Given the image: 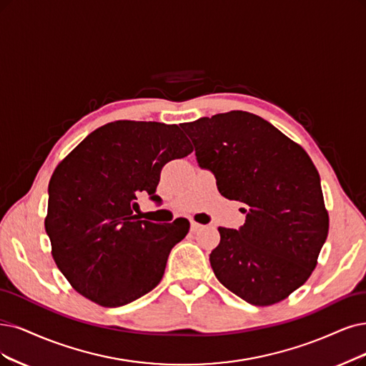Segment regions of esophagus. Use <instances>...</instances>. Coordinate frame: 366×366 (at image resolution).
I'll use <instances>...</instances> for the list:
<instances>
[{"mask_svg": "<svg viewBox=\"0 0 366 366\" xmlns=\"http://www.w3.org/2000/svg\"><path fill=\"white\" fill-rule=\"evenodd\" d=\"M204 227L202 224H199V223H196V222H192V224H190V229H192V232H197V231H200V229Z\"/></svg>", "mask_w": 366, "mask_h": 366, "instance_id": "esophagus-1", "label": "esophagus"}]
</instances>
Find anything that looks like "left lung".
<instances>
[{
  "label": "left lung",
  "instance_id": "8db88e82",
  "mask_svg": "<svg viewBox=\"0 0 366 366\" xmlns=\"http://www.w3.org/2000/svg\"><path fill=\"white\" fill-rule=\"evenodd\" d=\"M181 128L200 169L222 196L244 204L246 223L219 227L209 254L223 287L254 306L274 305L300 288L329 232L318 170L305 149L247 112L200 117Z\"/></svg>",
  "mask_w": 366,
  "mask_h": 366
}]
</instances>
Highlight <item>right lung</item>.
I'll list each match as a JSON object with an SVG mask.
<instances>
[{"mask_svg":"<svg viewBox=\"0 0 366 366\" xmlns=\"http://www.w3.org/2000/svg\"><path fill=\"white\" fill-rule=\"evenodd\" d=\"M193 152L178 125L117 120L81 142L54 170L45 231L75 291L119 307L152 291L190 222L140 220L137 197L155 194L161 169Z\"/></svg>","mask_w":366,"mask_h":366,"instance_id":"obj_1","label":"right lung"}]
</instances>
